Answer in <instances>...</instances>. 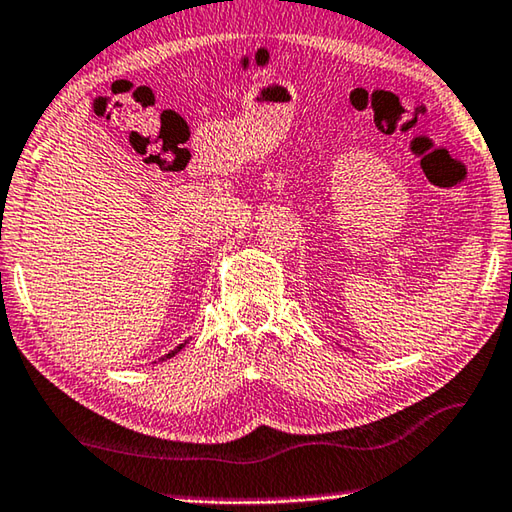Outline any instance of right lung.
Segmentation results:
<instances>
[{
    "mask_svg": "<svg viewBox=\"0 0 512 512\" xmlns=\"http://www.w3.org/2000/svg\"><path fill=\"white\" fill-rule=\"evenodd\" d=\"M182 348H184V344H180V346H177V348H175V351H170L168 355H164V358H161V360H166V358H173V355H175V353H180V351H182Z\"/></svg>",
    "mask_w": 512,
    "mask_h": 512,
    "instance_id": "right-lung-1",
    "label": "right lung"
}]
</instances>
